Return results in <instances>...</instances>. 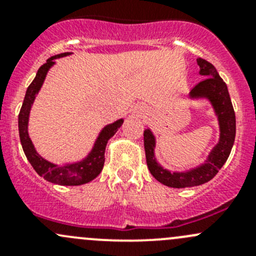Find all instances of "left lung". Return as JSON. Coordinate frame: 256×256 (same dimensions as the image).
I'll list each match as a JSON object with an SVG mask.
<instances>
[{"instance_id":"1","label":"left lung","mask_w":256,"mask_h":256,"mask_svg":"<svg viewBox=\"0 0 256 256\" xmlns=\"http://www.w3.org/2000/svg\"><path fill=\"white\" fill-rule=\"evenodd\" d=\"M197 64L200 66V74L204 78L190 90L188 98L190 100L207 99L213 108L219 125V141L210 150L207 160L200 166L183 172L164 168L154 156L156 138L154 132L151 128L144 131L147 167L158 182L172 188L196 187L210 180L228 160L236 138V112L226 84L219 76L213 64L202 58L197 59Z\"/></svg>"}]
</instances>
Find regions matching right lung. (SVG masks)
<instances>
[{"mask_svg": "<svg viewBox=\"0 0 256 256\" xmlns=\"http://www.w3.org/2000/svg\"><path fill=\"white\" fill-rule=\"evenodd\" d=\"M70 52H66V53H60L50 56L47 63L43 64L38 69L34 80L27 88L24 100H23L22 108H20V115H18V130H20V144H22V148L27 160L40 177H43L48 182L60 186H80L90 182L99 176L100 172L102 171V167H104L105 147H106L108 141L115 135L116 131L124 122V118H118L115 122L105 126L99 132V136L95 140L92 151L86 154V157H84L78 162L56 164L43 158L38 154L37 150L34 148V144H32V140L30 138V135H28V121H30V109H32V105L34 102L38 92L44 82L49 69L56 64L54 59L63 58V56H70Z\"/></svg>", "mask_w": 256, "mask_h": 256, "instance_id": "right-lung-1", "label": "right lung"}]
</instances>
